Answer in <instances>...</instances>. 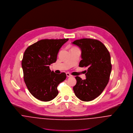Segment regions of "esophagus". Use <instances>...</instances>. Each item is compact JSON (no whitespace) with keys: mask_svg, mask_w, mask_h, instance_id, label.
<instances>
[{"mask_svg":"<svg viewBox=\"0 0 133 133\" xmlns=\"http://www.w3.org/2000/svg\"><path fill=\"white\" fill-rule=\"evenodd\" d=\"M66 76H68V77H69L72 76V75L71 74H70V73H66Z\"/></svg>","mask_w":133,"mask_h":133,"instance_id":"esophagus-1","label":"esophagus"}]
</instances>
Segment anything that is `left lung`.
I'll return each mask as SVG.
<instances>
[{"label": "left lung", "instance_id": "1", "mask_svg": "<svg viewBox=\"0 0 133 133\" xmlns=\"http://www.w3.org/2000/svg\"><path fill=\"white\" fill-rule=\"evenodd\" d=\"M72 43L81 50L82 59L79 66L88 68L86 79L75 77L74 93L82 101H92L102 93L109 82L112 71L110 54L101 41L95 39L82 38Z\"/></svg>", "mask_w": 133, "mask_h": 133}]
</instances>
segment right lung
I'll list each match as a JSON object with an SVG mask.
<instances>
[{
    "instance_id": "1",
    "label": "right lung",
    "mask_w": 133,
    "mask_h": 133,
    "mask_svg": "<svg viewBox=\"0 0 133 133\" xmlns=\"http://www.w3.org/2000/svg\"><path fill=\"white\" fill-rule=\"evenodd\" d=\"M68 38L42 39L25 50L21 65L26 86L35 98L49 101L58 94L57 87L66 79V74H57L50 70L49 65L57 60V54Z\"/></svg>"
}]
</instances>
